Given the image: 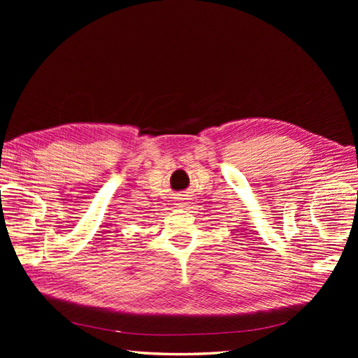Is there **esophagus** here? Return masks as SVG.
Returning a JSON list of instances; mask_svg holds the SVG:
<instances>
[{"instance_id": "1", "label": "esophagus", "mask_w": 358, "mask_h": 358, "mask_svg": "<svg viewBox=\"0 0 358 358\" xmlns=\"http://www.w3.org/2000/svg\"><path fill=\"white\" fill-rule=\"evenodd\" d=\"M178 201H179V203H178V206H179V208H182V206H185V204H183V203H182V200H178Z\"/></svg>"}]
</instances>
